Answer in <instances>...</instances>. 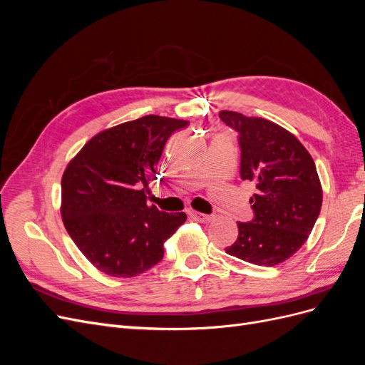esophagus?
I'll return each mask as SVG.
<instances>
[{"label": "esophagus", "instance_id": "34e87169", "mask_svg": "<svg viewBox=\"0 0 365 365\" xmlns=\"http://www.w3.org/2000/svg\"><path fill=\"white\" fill-rule=\"evenodd\" d=\"M189 216H190L192 219L197 220V222H202V224H208V222H212V220H213V216L204 215V213H200V212H193V210H190Z\"/></svg>", "mask_w": 365, "mask_h": 365}]
</instances>
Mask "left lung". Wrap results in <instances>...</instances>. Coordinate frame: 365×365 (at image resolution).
I'll list each match as a JSON object with an SVG mask.
<instances>
[{"mask_svg": "<svg viewBox=\"0 0 365 365\" xmlns=\"http://www.w3.org/2000/svg\"><path fill=\"white\" fill-rule=\"evenodd\" d=\"M219 117L237 132L240 178L254 190V217L237 222L239 236L225 251L274 267L302 248L318 219L323 190L315 163L289 130L267 118L235 111H220Z\"/></svg>", "mask_w": 365, "mask_h": 365, "instance_id": "8db88e82", "label": "left lung"}]
</instances>
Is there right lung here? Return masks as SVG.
Returning a JSON list of instances; mask_svg holds the SVG:
<instances>
[{"instance_id":"1","label":"right lung","mask_w":365,"mask_h":365,"mask_svg":"<svg viewBox=\"0 0 365 365\" xmlns=\"http://www.w3.org/2000/svg\"><path fill=\"white\" fill-rule=\"evenodd\" d=\"M189 121L145 115L102 130L62 175L61 215L76 247L113 277L155 267L164 242L187 219L148 204L165 141Z\"/></svg>"}]
</instances>
